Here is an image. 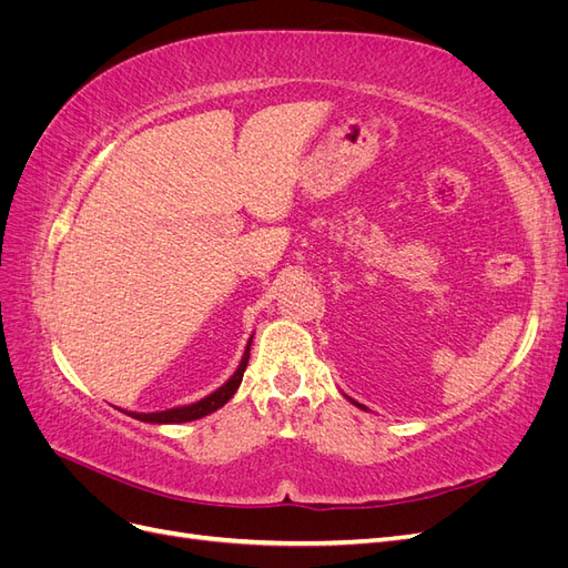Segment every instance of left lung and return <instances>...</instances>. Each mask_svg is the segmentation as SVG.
<instances>
[{
    "label": "left lung",
    "mask_w": 568,
    "mask_h": 568,
    "mask_svg": "<svg viewBox=\"0 0 568 568\" xmlns=\"http://www.w3.org/2000/svg\"><path fill=\"white\" fill-rule=\"evenodd\" d=\"M346 398H348V395H346ZM348 400H351V403H353V405H355V407H359V409H367V407H365V405H359V403H357V400H353V398H348Z\"/></svg>",
    "instance_id": "8db88e82"
}]
</instances>
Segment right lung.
<instances>
[{"label":"right lung","instance_id":"right-lung-1","mask_svg":"<svg viewBox=\"0 0 568 568\" xmlns=\"http://www.w3.org/2000/svg\"><path fill=\"white\" fill-rule=\"evenodd\" d=\"M251 341H253V336L246 343V351L242 355V363H239L236 372L220 388H215L213 393L205 395V398H201L196 403H189V405H175V407H168V409H156V412H130V409H120V407L118 409L125 412L128 417L146 422V424H184V422H194V419L211 415V412H215L225 403H230V398L236 393L239 384H242L246 365H248Z\"/></svg>","mask_w":568,"mask_h":568}]
</instances>
